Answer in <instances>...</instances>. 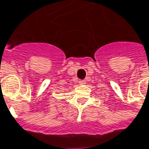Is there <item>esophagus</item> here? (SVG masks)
I'll use <instances>...</instances> for the list:
<instances>
[{
    "instance_id": "obj_1",
    "label": "esophagus",
    "mask_w": 149,
    "mask_h": 149,
    "mask_svg": "<svg viewBox=\"0 0 149 149\" xmlns=\"http://www.w3.org/2000/svg\"><path fill=\"white\" fill-rule=\"evenodd\" d=\"M79 84H80V85H85V84H86V81H85V80L79 81Z\"/></svg>"
}]
</instances>
